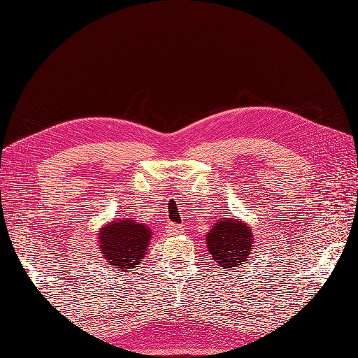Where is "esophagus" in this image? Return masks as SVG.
<instances>
[{
    "instance_id": "34e87169",
    "label": "esophagus",
    "mask_w": 358,
    "mask_h": 358,
    "mask_svg": "<svg viewBox=\"0 0 358 358\" xmlns=\"http://www.w3.org/2000/svg\"><path fill=\"white\" fill-rule=\"evenodd\" d=\"M182 232H184V228L181 227V224L171 223V224H168V227H166V234H168V235H171V236L181 235Z\"/></svg>"
}]
</instances>
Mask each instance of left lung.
Returning a JSON list of instances; mask_svg holds the SVG:
<instances>
[{
	"mask_svg": "<svg viewBox=\"0 0 358 358\" xmlns=\"http://www.w3.org/2000/svg\"><path fill=\"white\" fill-rule=\"evenodd\" d=\"M254 243L251 228L235 217H220L206 235L209 254L224 270L241 267L250 258Z\"/></svg>",
	"mask_w": 358,
	"mask_h": 358,
	"instance_id": "obj_1",
	"label": "left lung"
}]
</instances>
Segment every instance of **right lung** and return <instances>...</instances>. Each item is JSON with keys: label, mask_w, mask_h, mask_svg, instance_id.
I'll use <instances>...</instances> for the list:
<instances>
[{"label": "right lung", "mask_w": 358, "mask_h": 358, "mask_svg": "<svg viewBox=\"0 0 358 358\" xmlns=\"http://www.w3.org/2000/svg\"><path fill=\"white\" fill-rule=\"evenodd\" d=\"M152 231L134 219H115L99 231V248L108 266L134 271L145 258Z\"/></svg>", "instance_id": "right-lung-1"}]
</instances>
